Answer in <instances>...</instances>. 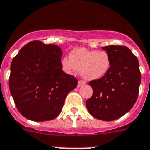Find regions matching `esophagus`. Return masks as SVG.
I'll list each match as a JSON object with an SVG mask.
<instances>
[{"mask_svg": "<svg viewBox=\"0 0 150 150\" xmlns=\"http://www.w3.org/2000/svg\"><path fill=\"white\" fill-rule=\"evenodd\" d=\"M85 84V81H81V80H80V81H79V82H78V87H81V86H82V85H84Z\"/></svg>", "mask_w": 150, "mask_h": 150, "instance_id": "esophagus-1", "label": "esophagus"}]
</instances>
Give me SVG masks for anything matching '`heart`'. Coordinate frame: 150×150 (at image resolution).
Masks as SVG:
<instances>
[{"instance_id": "obj_1", "label": "heart", "mask_w": 150, "mask_h": 150, "mask_svg": "<svg viewBox=\"0 0 150 150\" xmlns=\"http://www.w3.org/2000/svg\"><path fill=\"white\" fill-rule=\"evenodd\" d=\"M62 64L67 72L79 71L86 81H93L104 77L109 71L111 60L107 52L79 48L72 50L69 58H64Z\"/></svg>"}]
</instances>
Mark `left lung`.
I'll return each mask as SVG.
<instances>
[{"mask_svg": "<svg viewBox=\"0 0 150 150\" xmlns=\"http://www.w3.org/2000/svg\"><path fill=\"white\" fill-rule=\"evenodd\" d=\"M110 56L111 66L104 77L89 82L92 96L86 101L91 115L105 121L120 118L137 101L141 74L139 62L129 48L123 46L102 47Z\"/></svg>", "mask_w": 150, "mask_h": 150, "instance_id": "8db88e82", "label": "left lung"}]
</instances>
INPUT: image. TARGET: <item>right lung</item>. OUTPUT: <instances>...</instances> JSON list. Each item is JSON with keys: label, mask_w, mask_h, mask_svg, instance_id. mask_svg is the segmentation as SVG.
Returning <instances> with one entry per match:
<instances>
[{"label": "right lung", "mask_w": 150, "mask_h": 150, "mask_svg": "<svg viewBox=\"0 0 150 150\" xmlns=\"http://www.w3.org/2000/svg\"><path fill=\"white\" fill-rule=\"evenodd\" d=\"M62 52L39 40L21 48L11 65L9 87L17 110L33 121L53 120L60 114L78 79L62 71Z\"/></svg>", "instance_id": "add662e5"}]
</instances>
